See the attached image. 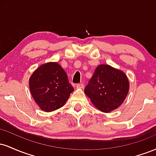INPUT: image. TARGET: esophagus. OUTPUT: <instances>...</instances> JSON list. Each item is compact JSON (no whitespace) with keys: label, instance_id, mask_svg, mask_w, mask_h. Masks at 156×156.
<instances>
[{"label":"esophagus","instance_id":"obj_1","mask_svg":"<svg viewBox=\"0 0 156 156\" xmlns=\"http://www.w3.org/2000/svg\"><path fill=\"white\" fill-rule=\"evenodd\" d=\"M77 89H83L84 87V84L83 83H78L76 86Z\"/></svg>","mask_w":156,"mask_h":156}]
</instances>
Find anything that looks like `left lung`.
<instances>
[{"label": "left lung", "instance_id": "left-lung-1", "mask_svg": "<svg viewBox=\"0 0 156 156\" xmlns=\"http://www.w3.org/2000/svg\"><path fill=\"white\" fill-rule=\"evenodd\" d=\"M129 91V81L122 71L108 64L96 68L84 92L94 106L108 113L117 108L125 101Z\"/></svg>", "mask_w": 156, "mask_h": 156}]
</instances>
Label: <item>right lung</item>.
<instances>
[{
    "mask_svg": "<svg viewBox=\"0 0 156 156\" xmlns=\"http://www.w3.org/2000/svg\"><path fill=\"white\" fill-rule=\"evenodd\" d=\"M29 87L34 101L46 112L63 106L74 91L67 73L56 62H48L37 68L30 77Z\"/></svg>",
    "mask_w": 156,
    "mask_h": 156,
    "instance_id": "right-lung-1",
    "label": "right lung"
}]
</instances>
